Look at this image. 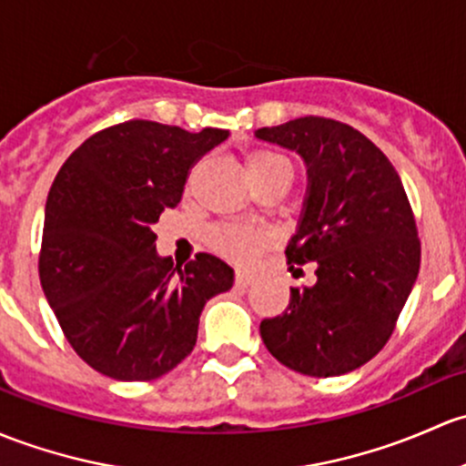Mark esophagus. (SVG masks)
I'll use <instances>...</instances> for the list:
<instances>
[{
    "label": "esophagus",
    "mask_w": 466,
    "mask_h": 466,
    "mask_svg": "<svg viewBox=\"0 0 466 466\" xmlns=\"http://www.w3.org/2000/svg\"><path fill=\"white\" fill-rule=\"evenodd\" d=\"M254 281V274L248 270H237V286L238 288H248L249 283Z\"/></svg>",
    "instance_id": "1"
}]
</instances>
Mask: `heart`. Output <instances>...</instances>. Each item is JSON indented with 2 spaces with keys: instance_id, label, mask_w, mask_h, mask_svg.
Wrapping results in <instances>:
<instances>
[{
  "instance_id": "heart-1",
  "label": "heart",
  "mask_w": 466,
  "mask_h": 466,
  "mask_svg": "<svg viewBox=\"0 0 466 466\" xmlns=\"http://www.w3.org/2000/svg\"><path fill=\"white\" fill-rule=\"evenodd\" d=\"M246 167L249 178L279 174V171H286V174L292 176L290 160L274 154V151H252L246 160ZM266 234L258 232V229L241 228V225H218V228H214L209 232L212 248L223 254V257L234 258V261H248V258H252L258 249L266 246Z\"/></svg>"
}]
</instances>
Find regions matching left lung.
I'll return each instance as SVG.
<instances>
[{"mask_svg":"<svg viewBox=\"0 0 466 466\" xmlns=\"http://www.w3.org/2000/svg\"><path fill=\"white\" fill-rule=\"evenodd\" d=\"M301 156L308 174L288 261L317 263L310 288H292L261 339L283 366L310 377L360 369L384 349L420 272V241L398 171L344 122L306 116L254 131Z\"/></svg>","mask_w":466,"mask_h":466,"instance_id":"8db88e82","label":"left lung"}]
</instances>
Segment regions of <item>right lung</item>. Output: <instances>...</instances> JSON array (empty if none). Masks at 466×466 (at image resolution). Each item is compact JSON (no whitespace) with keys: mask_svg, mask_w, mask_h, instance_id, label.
<instances>
[{"mask_svg":"<svg viewBox=\"0 0 466 466\" xmlns=\"http://www.w3.org/2000/svg\"><path fill=\"white\" fill-rule=\"evenodd\" d=\"M229 131L151 120L97 131L57 171L44 209L39 281L73 350L97 373L147 381L196 346L198 317L234 270L196 254L185 268L156 252L154 223L176 208L187 171Z\"/></svg>","mask_w":466,"mask_h":466,"instance_id":"1","label":"right lung"}]
</instances>
